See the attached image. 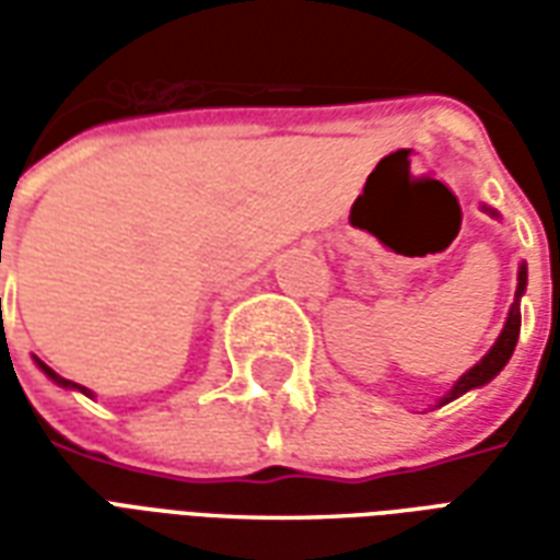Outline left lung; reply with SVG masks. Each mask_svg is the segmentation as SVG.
Here are the masks:
<instances>
[{
  "label": "left lung",
  "mask_w": 560,
  "mask_h": 560,
  "mask_svg": "<svg viewBox=\"0 0 560 560\" xmlns=\"http://www.w3.org/2000/svg\"><path fill=\"white\" fill-rule=\"evenodd\" d=\"M494 215V212H492ZM525 281H528V272H525V267H518V288H516V296H522L525 293ZM518 327H522V315H518V303L510 308V317H506V327L501 329V336H498V341L492 345V351L482 357L480 363L474 365V369H468L465 375L458 377L456 387L446 393V399L441 401V405H446V401L458 399L462 393H468V389L474 387H482V384H489L501 369L506 365V360L513 357V351H516V341H518Z\"/></svg>",
  "instance_id": "8db88e82"
}]
</instances>
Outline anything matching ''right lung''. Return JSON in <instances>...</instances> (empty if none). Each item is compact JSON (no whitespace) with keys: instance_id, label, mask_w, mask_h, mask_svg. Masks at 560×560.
<instances>
[{"instance_id":"obj_1","label":"right lung","mask_w":560,"mask_h":560,"mask_svg":"<svg viewBox=\"0 0 560 560\" xmlns=\"http://www.w3.org/2000/svg\"><path fill=\"white\" fill-rule=\"evenodd\" d=\"M35 363L42 365V372H44V375H47V377H54V381H56V384H59V387H74V389H80V393H86V396H90V389H86V387H80V384H74V381H66V377H62V375H56L54 369H50V365H44L42 360H35Z\"/></svg>"}]
</instances>
